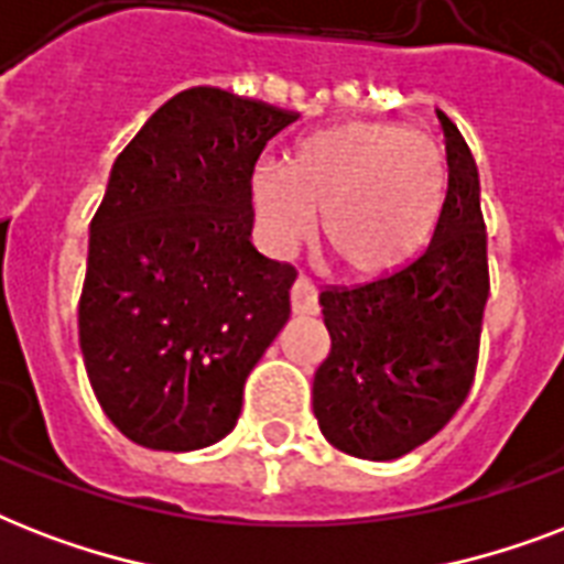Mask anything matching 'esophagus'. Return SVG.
<instances>
[{
	"mask_svg": "<svg viewBox=\"0 0 564 564\" xmlns=\"http://www.w3.org/2000/svg\"><path fill=\"white\" fill-rule=\"evenodd\" d=\"M290 301H292V313L295 316H316L318 313V290L316 283L299 274L295 283H292L290 290Z\"/></svg>",
	"mask_w": 564,
	"mask_h": 564,
	"instance_id": "34e87169",
	"label": "esophagus"
}]
</instances>
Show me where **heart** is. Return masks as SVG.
<instances>
[{"label":"heart","instance_id":"1","mask_svg":"<svg viewBox=\"0 0 564 564\" xmlns=\"http://www.w3.org/2000/svg\"><path fill=\"white\" fill-rule=\"evenodd\" d=\"M447 163L427 134L354 119L295 140L286 163H254L248 193L263 237L290 248L322 210V242L351 278H386L427 246L445 202Z\"/></svg>","mask_w":564,"mask_h":564}]
</instances>
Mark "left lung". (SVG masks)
<instances>
[{
    "label": "left lung",
    "mask_w": 564,
    "mask_h": 564,
    "mask_svg": "<svg viewBox=\"0 0 564 564\" xmlns=\"http://www.w3.org/2000/svg\"><path fill=\"white\" fill-rule=\"evenodd\" d=\"M445 131L447 195L430 246L398 272L318 295L330 354L313 377V412L334 447L398 459L433 438L468 398L489 301L480 175L459 128Z\"/></svg>",
    "instance_id": "left-lung-1"
}]
</instances>
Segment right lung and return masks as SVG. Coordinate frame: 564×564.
<instances>
[{
	"instance_id": "1",
	"label": "right lung",
	"mask_w": 564,
	"mask_h": 564,
	"mask_svg": "<svg viewBox=\"0 0 564 564\" xmlns=\"http://www.w3.org/2000/svg\"><path fill=\"white\" fill-rule=\"evenodd\" d=\"M299 113L193 87L110 170L78 304L84 369L113 427L152 451L234 430L248 371L290 318L295 269L251 242L248 178Z\"/></svg>"
}]
</instances>
